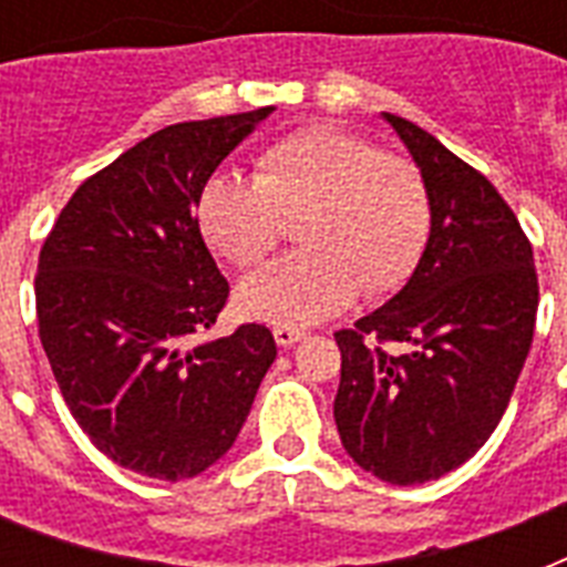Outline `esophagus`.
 <instances>
[{
	"label": "esophagus",
	"mask_w": 567,
	"mask_h": 567,
	"mask_svg": "<svg viewBox=\"0 0 567 567\" xmlns=\"http://www.w3.org/2000/svg\"><path fill=\"white\" fill-rule=\"evenodd\" d=\"M274 338H276V344H279V347H291V344H297V341H300L302 332H300V329H293V327H276Z\"/></svg>",
	"instance_id": "esophagus-1"
}]
</instances>
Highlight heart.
I'll return each instance as SVG.
<instances>
[{"instance_id": "1", "label": "heart", "mask_w": 567, "mask_h": 567, "mask_svg": "<svg viewBox=\"0 0 567 567\" xmlns=\"http://www.w3.org/2000/svg\"><path fill=\"white\" fill-rule=\"evenodd\" d=\"M208 247L235 267L261 265L300 220L302 252L244 279L238 309L274 327H311L359 297L403 288L430 240V194L400 155L347 128L311 126L267 146L256 179L212 176L196 205Z\"/></svg>"}]
</instances>
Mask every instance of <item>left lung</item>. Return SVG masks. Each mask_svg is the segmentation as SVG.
<instances>
[{"mask_svg":"<svg viewBox=\"0 0 567 567\" xmlns=\"http://www.w3.org/2000/svg\"><path fill=\"white\" fill-rule=\"evenodd\" d=\"M382 120L421 171L430 240L403 291L336 332V423L362 471L417 485L465 465L501 423L533 344L538 276L492 182L421 126Z\"/></svg>","mask_w":567,"mask_h":567,"instance_id":"1","label":"left lung"}]
</instances>
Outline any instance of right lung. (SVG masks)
Returning a JSON list of instances; mask_svg holds the SVG:
<instances>
[{"mask_svg": "<svg viewBox=\"0 0 567 567\" xmlns=\"http://www.w3.org/2000/svg\"><path fill=\"white\" fill-rule=\"evenodd\" d=\"M176 123L79 185L40 249V344L75 423L135 474L179 483L229 453L276 359L270 329L203 341L229 282L194 217L220 162L274 114Z\"/></svg>", "mask_w": 567, "mask_h": 567, "instance_id": "1", "label": "right lung"}]
</instances>
